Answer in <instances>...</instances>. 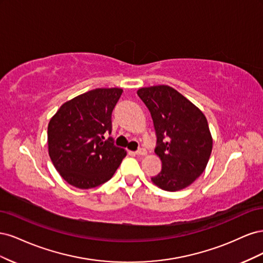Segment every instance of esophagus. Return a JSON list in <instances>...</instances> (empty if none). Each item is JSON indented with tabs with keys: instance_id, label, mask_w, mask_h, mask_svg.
<instances>
[{
	"instance_id": "34e87169",
	"label": "esophagus",
	"mask_w": 263,
	"mask_h": 263,
	"mask_svg": "<svg viewBox=\"0 0 263 263\" xmlns=\"http://www.w3.org/2000/svg\"><path fill=\"white\" fill-rule=\"evenodd\" d=\"M135 154H136L137 156H144V155L147 154V151H146L145 148H139L138 150L135 151Z\"/></svg>"
}]
</instances>
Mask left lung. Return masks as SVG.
Wrapping results in <instances>:
<instances>
[{
    "instance_id": "8db88e82",
    "label": "left lung",
    "mask_w": 263,
    "mask_h": 263,
    "mask_svg": "<svg viewBox=\"0 0 263 263\" xmlns=\"http://www.w3.org/2000/svg\"><path fill=\"white\" fill-rule=\"evenodd\" d=\"M137 94L153 117L157 135L155 153L162 162L161 171L151 181L169 192L185 189L209 162L213 139L208 119L171 86L142 87Z\"/></svg>"
}]
</instances>
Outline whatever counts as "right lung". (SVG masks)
<instances>
[{"instance_id":"obj_1","label":"right lung","mask_w":263,"mask_h":263,"mask_svg":"<svg viewBox=\"0 0 263 263\" xmlns=\"http://www.w3.org/2000/svg\"><path fill=\"white\" fill-rule=\"evenodd\" d=\"M122 89H95L66 102L48 124V151L62 179L78 189L108 181L126 156L112 138V112Z\"/></svg>"}]
</instances>
